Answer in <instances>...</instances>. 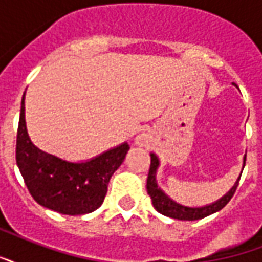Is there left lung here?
Masks as SVG:
<instances>
[{
	"label": "left lung",
	"mask_w": 262,
	"mask_h": 262,
	"mask_svg": "<svg viewBox=\"0 0 262 262\" xmlns=\"http://www.w3.org/2000/svg\"><path fill=\"white\" fill-rule=\"evenodd\" d=\"M245 161H246V158H245ZM158 165H159L158 158L155 157V154H151V165H149L148 179H147V192H148V195L151 196L154 207H155L157 211H159L161 214L171 217V219L184 220V221H193V220L203 219V217H206V215H210L213 214V213H215V211L221 210V209L231 201V198L233 196V193H235L237 185H239V180H241L237 179L236 184L233 185L232 188H231V191H229L227 195H224V196L221 198L220 201L213 203V205H209V206L203 207H185L179 205V203H176L174 201H171L166 193H163L161 189L158 188L157 181H155V173H157Z\"/></svg>",
	"instance_id": "left-lung-1"
}]
</instances>
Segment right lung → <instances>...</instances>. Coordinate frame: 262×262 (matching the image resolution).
Here are the masks:
<instances>
[{
	"mask_svg": "<svg viewBox=\"0 0 262 262\" xmlns=\"http://www.w3.org/2000/svg\"><path fill=\"white\" fill-rule=\"evenodd\" d=\"M129 145H119L86 162H69L31 143L21 99L16 139V163L34 201L61 214L92 213L101 206L114 171L121 166Z\"/></svg>",
	"mask_w": 262,
	"mask_h": 262,
	"instance_id": "right-lung-1",
	"label": "right lung"
}]
</instances>
